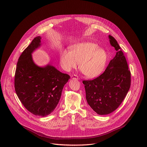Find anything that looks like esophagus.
<instances>
[{
	"label": "esophagus",
	"instance_id": "obj_1",
	"mask_svg": "<svg viewBox=\"0 0 147 147\" xmlns=\"http://www.w3.org/2000/svg\"><path fill=\"white\" fill-rule=\"evenodd\" d=\"M71 78H72V79H74V80H79V78L78 77V76H76V75H71Z\"/></svg>",
	"mask_w": 147,
	"mask_h": 147
}]
</instances>
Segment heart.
I'll list each match as a JSON object with an SVG mask.
<instances>
[{
	"label": "heart",
	"mask_w": 147,
	"mask_h": 147,
	"mask_svg": "<svg viewBox=\"0 0 147 147\" xmlns=\"http://www.w3.org/2000/svg\"><path fill=\"white\" fill-rule=\"evenodd\" d=\"M108 54L96 44L83 42L73 45L70 52L65 51L60 55V64L66 70L75 68L78 63L79 69L86 77L95 78L105 70Z\"/></svg>",
	"instance_id": "b5f03b06"
}]
</instances>
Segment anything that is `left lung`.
I'll use <instances>...</instances> for the list:
<instances>
[{
  "mask_svg": "<svg viewBox=\"0 0 147 147\" xmlns=\"http://www.w3.org/2000/svg\"><path fill=\"white\" fill-rule=\"evenodd\" d=\"M108 38L111 46L116 51L115 56L100 76L92 80L82 81L88 104L100 115L115 111L127 95L131 84L126 59L116 40L111 35Z\"/></svg>",
  "mask_w": 147,
  "mask_h": 147,
  "instance_id": "8db88e82",
  "label": "left lung"
}]
</instances>
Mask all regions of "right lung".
I'll return each instance as SVG.
<instances>
[{"label": "right lung", "instance_id": "right-lung-1", "mask_svg": "<svg viewBox=\"0 0 147 147\" xmlns=\"http://www.w3.org/2000/svg\"><path fill=\"white\" fill-rule=\"evenodd\" d=\"M41 37H35L20 56L14 77L15 91L24 107L32 114L45 117L53 112L70 76L48 64L39 66L32 53L41 46Z\"/></svg>", "mask_w": 147, "mask_h": 147}]
</instances>
